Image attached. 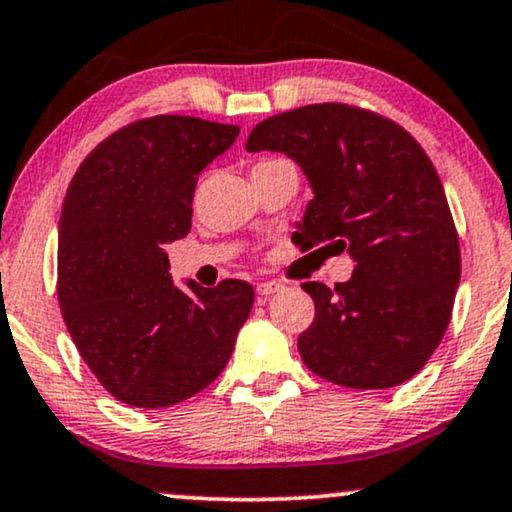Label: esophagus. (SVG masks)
<instances>
[{"label": "esophagus", "instance_id": "34e87169", "mask_svg": "<svg viewBox=\"0 0 512 512\" xmlns=\"http://www.w3.org/2000/svg\"><path fill=\"white\" fill-rule=\"evenodd\" d=\"M280 289H285V285H282V282H277V280H273V282H258V285H256V292L261 294V296H270V294L280 292Z\"/></svg>", "mask_w": 512, "mask_h": 512}]
</instances>
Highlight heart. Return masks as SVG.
<instances>
[{"mask_svg": "<svg viewBox=\"0 0 512 512\" xmlns=\"http://www.w3.org/2000/svg\"><path fill=\"white\" fill-rule=\"evenodd\" d=\"M270 161H275V159H270ZM261 163H266V161H261Z\"/></svg>", "mask_w": 512, "mask_h": 512, "instance_id": "1", "label": "heart"}]
</instances>
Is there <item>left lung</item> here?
I'll return each instance as SVG.
<instances>
[{
    "instance_id": "left-lung-1",
    "label": "left lung",
    "mask_w": 512,
    "mask_h": 512,
    "mask_svg": "<svg viewBox=\"0 0 512 512\" xmlns=\"http://www.w3.org/2000/svg\"><path fill=\"white\" fill-rule=\"evenodd\" d=\"M261 149L292 156L313 187L296 246H334L356 261L334 289L304 282L315 301L299 337L306 368L351 389L418 375L460 282L458 232L430 156L387 116L337 102L266 118L246 140V151Z\"/></svg>"
}]
</instances>
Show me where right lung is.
Returning <instances> with one entry per match:
<instances>
[{
  "label": "right lung",
  "instance_id": "obj_1",
  "mask_svg": "<svg viewBox=\"0 0 512 512\" xmlns=\"http://www.w3.org/2000/svg\"><path fill=\"white\" fill-rule=\"evenodd\" d=\"M237 125L151 116L99 142L75 170L59 220L56 294L82 361L118 401L166 408L230 361L254 287L173 285L163 244L192 227L199 173Z\"/></svg>",
  "mask_w": 512,
  "mask_h": 512
}]
</instances>
